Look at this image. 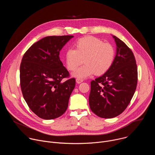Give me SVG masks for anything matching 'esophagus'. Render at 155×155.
<instances>
[{
	"mask_svg": "<svg viewBox=\"0 0 155 155\" xmlns=\"http://www.w3.org/2000/svg\"><path fill=\"white\" fill-rule=\"evenodd\" d=\"M83 80L82 79H79V78H77V79H76V82H77V83H78V84H79V83H81V82H83Z\"/></svg>",
	"mask_w": 155,
	"mask_h": 155,
	"instance_id": "obj_1",
	"label": "esophagus"
}]
</instances>
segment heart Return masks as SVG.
Segmentation results:
<instances>
[{
  "label": "heart",
  "mask_w": 155,
  "mask_h": 155,
  "mask_svg": "<svg viewBox=\"0 0 155 155\" xmlns=\"http://www.w3.org/2000/svg\"><path fill=\"white\" fill-rule=\"evenodd\" d=\"M115 49L108 43L93 37H86L79 39L75 43V49L70 48L65 53V63L70 71L75 70L72 76L84 79L95 73L101 75L107 72L113 65L115 58Z\"/></svg>",
  "instance_id": "1"
}]
</instances>
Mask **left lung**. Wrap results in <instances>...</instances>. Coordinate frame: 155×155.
<instances>
[{"label": "left lung", "mask_w": 155, "mask_h": 155, "mask_svg": "<svg viewBox=\"0 0 155 155\" xmlns=\"http://www.w3.org/2000/svg\"><path fill=\"white\" fill-rule=\"evenodd\" d=\"M117 45L114 62L102 76L91 82L89 104L92 112L104 118H112L126 108L137 83V68L131 50L112 35Z\"/></svg>", "instance_id": "8db88e82"}]
</instances>
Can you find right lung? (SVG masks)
<instances>
[{
    "label": "right lung",
    "mask_w": 155,
    "mask_h": 155,
    "mask_svg": "<svg viewBox=\"0 0 155 155\" xmlns=\"http://www.w3.org/2000/svg\"><path fill=\"white\" fill-rule=\"evenodd\" d=\"M73 35L48 36L38 40L25 53L20 65V85L25 100L38 117L52 120L66 111L75 86V78L65 81L69 72L59 52Z\"/></svg>",
    "instance_id": "obj_1"
}]
</instances>
